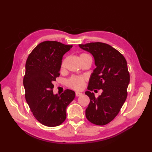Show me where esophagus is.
<instances>
[{
    "label": "esophagus",
    "instance_id": "esophagus-1",
    "mask_svg": "<svg viewBox=\"0 0 152 152\" xmlns=\"http://www.w3.org/2000/svg\"><path fill=\"white\" fill-rule=\"evenodd\" d=\"M82 95V93H79V92H76L75 93V96H77V97H78V96H80Z\"/></svg>",
    "mask_w": 152,
    "mask_h": 152
}]
</instances>
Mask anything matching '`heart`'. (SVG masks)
<instances>
[{
  "mask_svg": "<svg viewBox=\"0 0 152 152\" xmlns=\"http://www.w3.org/2000/svg\"><path fill=\"white\" fill-rule=\"evenodd\" d=\"M86 58H91V57L89 54H87L86 53H82L79 56L80 59H82ZM65 59H63L61 63V70H63L64 66H65ZM85 80H86V79L84 77L72 76L68 80L67 85L69 87H70V88L73 89L80 91L84 88Z\"/></svg>",
  "mask_w": 152,
  "mask_h": 152,
  "instance_id": "1",
  "label": "heart"
}]
</instances>
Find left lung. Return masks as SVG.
<instances>
[{
	"instance_id": "obj_1",
	"label": "left lung",
	"mask_w": 152,
	"mask_h": 152,
	"mask_svg": "<svg viewBox=\"0 0 152 152\" xmlns=\"http://www.w3.org/2000/svg\"><path fill=\"white\" fill-rule=\"evenodd\" d=\"M79 47L93 55L96 66L87 89L102 90L98 98L90 91L85 93L90 99L86 117L91 123L104 126L117 115L127 98L130 81L127 61L120 52L107 44L91 42L79 44Z\"/></svg>"
}]
</instances>
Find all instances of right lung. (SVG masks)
<instances>
[{"mask_svg": "<svg viewBox=\"0 0 152 152\" xmlns=\"http://www.w3.org/2000/svg\"><path fill=\"white\" fill-rule=\"evenodd\" d=\"M72 48L57 41H44L34 48L26 59L23 86L25 99L34 117L48 127L61 125L66 107L75 93L66 89L54 94L53 82L59 76L63 56Z\"/></svg>", "mask_w": 152, "mask_h": 152, "instance_id": "add662e5", "label": "right lung"}]
</instances>
